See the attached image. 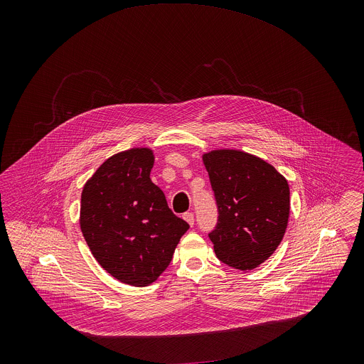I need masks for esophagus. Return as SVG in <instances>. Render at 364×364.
Returning <instances> with one entry per match:
<instances>
[{
  "label": "esophagus",
  "instance_id": "34e87169",
  "mask_svg": "<svg viewBox=\"0 0 364 364\" xmlns=\"http://www.w3.org/2000/svg\"><path fill=\"white\" fill-rule=\"evenodd\" d=\"M183 220L185 221H188L189 223V225H193L195 224V214L193 213H191V211H186V213H183Z\"/></svg>",
  "mask_w": 364,
  "mask_h": 364
}]
</instances>
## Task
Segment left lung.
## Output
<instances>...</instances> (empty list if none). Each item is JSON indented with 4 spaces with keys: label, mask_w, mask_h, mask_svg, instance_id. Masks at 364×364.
Wrapping results in <instances>:
<instances>
[{
    "label": "left lung",
    "mask_w": 364,
    "mask_h": 364,
    "mask_svg": "<svg viewBox=\"0 0 364 364\" xmlns=\"http://www.w3.org/2000/svg\"><path fill=\"white\" fill-rule=\"evenodd\" d=\"M203 162L218 211L208 232L215 257L240 270L255 269L286 232L289 183L274 166L240 150H214Z\"/></svg>",
    "instance_id": "left-lung-1"
}]
</instances>
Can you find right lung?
I'll return each mask as SVG.
<instances>
[{
  "label": "right lung",
  "mask_w": 364,
  "mask_h": 364,
  "mask_svg": "<svg viewBox=\"0 0 364 364\" xmlns=\"http://www.w3.org/2000/svg\"><path fill=\"white\" fill-rule=\"evenodd\" d=\"M150 149L107 158L81 195L82 235L98 263L122 283L144 287L168 267L189 224L150 179Z\"/></svg>",
  "instance_id": "1"
}]
</instances>
